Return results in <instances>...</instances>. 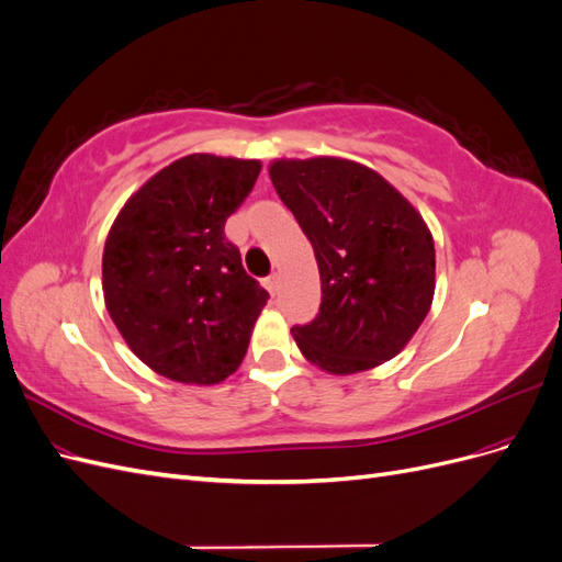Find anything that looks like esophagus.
Listing matches in <instances>:
<instances>
[{"instance_id": "esophagus-1", "label": "esophagus", "mask_w": 562, "mask_h": 562, "mask_svg": "<svg viewBox=\"0 0 562 562\" xmlns=\"http://www.w3.org/2000/svg\"><path fill=\"white\" fill-rule=\"evenodd\" d=\"M265 288H267V291H269L271 295H277V291H279V277H277V274H269V277L265 279Z\"/></svg>"}]
</instances>
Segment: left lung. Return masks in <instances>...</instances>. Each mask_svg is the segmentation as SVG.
<instances>
[{"mask_svg": "<svg viewBox=\"0 0 562 562\" xmlns=\"http://www.w3.org/2000/svg\"><path fill=\"white\" fill-rule=\"evenodd\" d=\"M269 178L318 262V314L291 328L304 359L333 375L394 359L434 300L436 250L422 215L380 173L347 159H281Z\"/></svg>", "mask_w": 562, "mask_h": 562, "instance_id": "left-lung-1", "label": "left lung"}]
</instances>
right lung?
Masks as SVG:
<instances>
[{
    "instance_id": "1",
    "label": "right lung",
    "mask_w": 562,
    "mask_h": 562,
    "mask_svg": "<svg viewBox=\"0 0 562 562\" xmlns=\"http://www.w3.org/2000/svg\"><path fill=\"white\" fill-rule=\"evenodd\" d=\"M258 176L255 159L182 157L126 201L108 234V312L168 380L217 384L244 361L269 293L246 274L225 223Z\"/></svg>"
}]
</instances>
